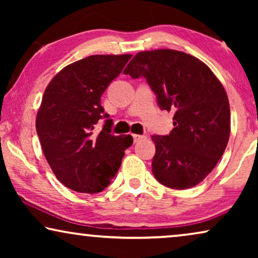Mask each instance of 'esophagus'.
<instances>
[{
    "mask_svg": "<svg viewBox=\"0 0 258 258\" xmlns=\"http://www.w3.org/2000/svg\"><path fill=\"white\" fill-rule=\"evenodd\" d=\"M133 139H134V142H139V141H141V140H144V139H147V136H144V135H137V134H133Z\"/></svg>",
    "mask_w": 258,
    "mask_h": 258,
    "instance_id": "34e87169",
    "label": "esophagus"
}]
</instances>
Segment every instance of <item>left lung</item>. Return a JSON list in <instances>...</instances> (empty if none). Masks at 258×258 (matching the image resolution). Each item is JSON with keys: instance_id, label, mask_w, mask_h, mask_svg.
<instances>
[{"instance_id": "left-lung-1", "label": "left lung", "mask_w": 258, "mask_h": 258, "mask_svg": "<svg viewBox=\"0 0 258 258\" xmlns=\"http://www.w3.org/2000/svg\"><path fill=\"white\" fill-rule=\"evenodd\" d=\"M123 73L144 77L160 109L175 112L171 133L151 136L155 178L171 189L199 184L216 167L230 136V107L222 83L199 58L171 49L141 51Z\"/></svg>"}]
</instances>
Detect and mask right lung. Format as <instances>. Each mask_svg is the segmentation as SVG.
Segmentation results:
<instances>
[{"label":"right lung","instance_id":"right-lung-1","mask_svg":"<svg viewBox=\"0 0 258 258\" xmlns=\"http://www.w3.org/2000/svg\"><path fill=\"white\" fill-rule=\"evenodd\" d=\"M132 55H93L63 68L45 88L37 111L42 150L59 182L74 191L100 192L118 171L132 135L111 134L101 96ZM106 118L97 134L94 126Z\"/></svg>","mask_w":258,"mask_h":258}]
</instances>
